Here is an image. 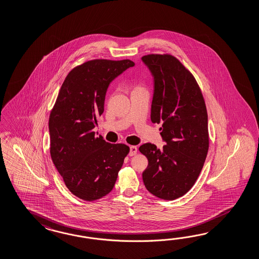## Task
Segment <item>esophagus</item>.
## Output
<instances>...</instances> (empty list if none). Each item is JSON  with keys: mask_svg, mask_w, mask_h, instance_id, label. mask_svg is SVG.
<instances>
[{"mask_svg": "<svg viewBox=\"0 0 259 259\" xmlns=\"http://www.w3.org/2000/svg\"><path fill=\"white\" fill-rule=\"evenodd\" d=\"M137 153H138V148L136 147V146H131V147H130L129 155H130V156H133V155H135Z\"/></svg>", "mask_w": 259, "mask_h": 259, "instance_id": "obj_1", "label": "esophagus"}]
</instances>
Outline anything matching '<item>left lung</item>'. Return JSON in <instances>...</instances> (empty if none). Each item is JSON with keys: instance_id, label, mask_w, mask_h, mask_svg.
Listing matches in <instances>:
<instances>
[{"instance_id": "1", "label": "left lung", "mask_w": 259, "mask_h": 259, "mask_svg": "<svg viewBox=\"0 0 259 259\" xmlns=\"http://www.w3.org/2000/svg\"><path fill=\"white\" fill-rule=\"evenodd\" d=\"M154 78L151 120L160 123L162 149L142 144L148 158L143 183L153 195L175 200L195 184L206 158L209 138L207 112L195 78L170 55L141 57Z\"/></svg>"}]
</instances>
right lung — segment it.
Returning <instances> with one entry per match:
<instances>
[{
  "label": "right lung",
  "mask_w": 259,
  "mask_h": 259,
  "mask_svg": "<svg viewBox=\"0 0 259 259\" xmlns=\"http://www.w3.org/2000/svg\"><path fill=\"white\" fill-rule=\"evenodd\" d=\"M135 63L95 59L70 70L50 114V153L66 187L84 201L108 194L129 147L112 144L93 132L105 110L112 81Z\"/></svg>",
  "instance_id": "add662e5"
}]
</instances>
